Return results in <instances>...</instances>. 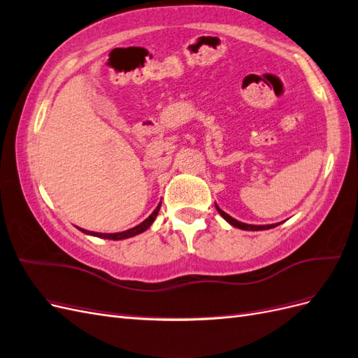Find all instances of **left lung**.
<instances>
[{"label":"left lung","mask_w":358,"mask_h":358,"mask_svg":"<svg viewBox=\"0 0 358 358\" xmlns=\"http://www.w3.org/2000/svg\"><path fill=\"white\" fill-rule=\"evenodd\" d=\"M215 208H216V210H218V213L222 216V218H224L227 222L231 224L233 227H236V229H241V230H248V231H259V230L275 229L276 225H279V224H270V225H252V224H245V222H241V221H237V220L231 218V216H230L229 213H225L222 209H220V206H218V204H215Z\"/></svg>","instance_id":"left-lung-1"}]
</instances>
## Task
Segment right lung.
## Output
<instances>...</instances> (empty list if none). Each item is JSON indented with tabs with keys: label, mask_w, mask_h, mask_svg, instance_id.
Listing matches in <instances>:
<instances>
[{
	"label": "right lung",
	"mask_w": 358,
	"mask_h": 358,
	"mask_svg": "<svg viewBox=\"0 0 358 358\" xmlns=\"http://www.w3.org/2000/svg\"><path fill=\"white\" fill-rule=\"evenodd\" d=\"M159 208H161V203L157 206L155 210L150 213L148 218L140 222L138 225L133 227V229H129L127 231H121V233H95V231H88V230H83V229H79L82 233L85 234H90V236H95V237H103V239H109V241H122V239H128V237H133V236H137L140 233L146 231L150 225H152V222L155 221L157 215L159 212Z\"/></svg>",
	"instance_id": "obj_1"
}]
</instances>
